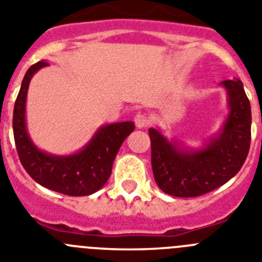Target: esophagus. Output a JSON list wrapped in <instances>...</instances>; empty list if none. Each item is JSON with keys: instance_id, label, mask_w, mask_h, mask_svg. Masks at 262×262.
Segmentation results:
<instances>
[{"instance_id": "esophagus-1", "label": "esophagus", "mask_w": 262, "mask_h": 262, "mask_svg": "<svg viewBox=\"0 0 262 262\" xmlns=\"http://www.w3.org/2000/svg\"><path fill=\"white\" fill-rule=\"evenodd\" d=\"M134 122H136L137 128H146V126L150 125V119L146 115L138 114L134 117Z\"/></svg>"}]
</instances>
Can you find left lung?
<instances>
[{
	"instance_id": "8db88e82",
	"label": "left lung",
	"mask_w": 262,
	"mask_h": 262,
	"mask_svg": "<svg viewBox=\"0 0 262 262\" xmlns=\"http://www.w3.org/2000/svg\"><path fill=\"white\" fill-rule=\"evenodd\" d=\"M230 114L218 138L202 150L180 151L157 129H150L151 167L158 187L175 197H197L216 189L240 171L251 146V104L240 79L221 82Z\"/></svg>"
}]
</instances>
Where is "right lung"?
Listing matches in <instances>:
<instances>
[{
    "mask_svg": "<svg viewBox=\"0 0 262 262\" xmlns=\"http://www.w3.org/2000/svg\"><path fill=\"white\" fill-rule=\"evenodd\" d=\"M47 65L46 61H39L27 70L16 96L13 132L18 157L28 175L40 185L67 195L93 194L110 179L115 157L124 140L134 130V124L124 121L103 126L83 150L69 157H52L40 151L28 138L25 110L32 75Z\"/></svg>",
    "mask_w": 262,
    "mask_h": 262,
    "instance_id": "1",
    "label": "right lung"
}]
</instances>
